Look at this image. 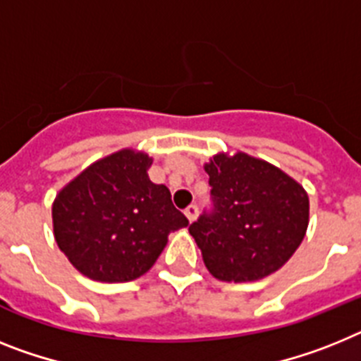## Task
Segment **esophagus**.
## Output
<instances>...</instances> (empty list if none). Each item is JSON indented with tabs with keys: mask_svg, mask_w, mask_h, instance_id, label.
Listing matches in <instances>:
<instances>
[{
	"mask_svg": "<svg viewBox=\"0 0 361 361\" xmlns=\"http://www.w3.org/2000/svg\"><path fill=\"white\" fill-rule=\"evenodd\" d=\"M185 216L190 224L195 222L196 218H198V207H196V205H189V207L185 209Z\"/></svg>",
	"mask_w": 361,
	"mask_h": 361,
	"instance_id": "34e87169",
	"label": "esophagus"
}]
</instances>
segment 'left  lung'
I'll list each match as a JSON object with an SVG mask.
<instances>
[{
	"label": "left lung",
	"instance_id": "left-lung-1",
	"mask_svg": "<svg viewBox=\"0 0 361 361\" xmlns=\"http://www.w3.org/2000/svg\"><path fill=\"white\" fill-rule=\"evenodd\" d=\"M213 209L190 224L209 274L226 283L268 277L288 262L308 227L307 190L244 152L205 163Z\"/></svg>",
	"mask_w": 361,
	"mask_h": 361
}]
</instances>
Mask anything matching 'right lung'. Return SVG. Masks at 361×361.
Wrapping results in <instances>:
<instances>
[{
    "mask_svg": "<svg viewBox=\"0 0 361 361\" xmlns=\"http://www.w3.org/2000/svg\"><path fill=\"white\" fill-rule=\"evenodd\" d=\"M152 157L124 148L69 181L53 204L54 240L86 277L126 283L147 274L169 233L189 226L171 190L148 178Z\"/></svg>",
    "mask_w": 361,
    "mask_h": 361,
    "instance_id": "1",
    "label": "right lung"
}]
</instances>
